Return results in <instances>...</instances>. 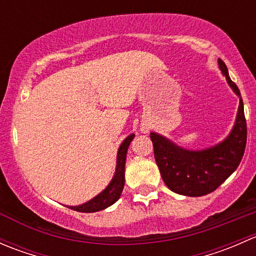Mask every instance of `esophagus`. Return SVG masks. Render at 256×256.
Masks as SVG:
<instances>
[{
	"instance_id": "esophagus-1",
	"label": "esophagus",
	"mask_w": 256,
	"mask_h": 256,
	"mask_svg": "<svg viewBox=\"0 0 256 256\" xmlns=\"http://www.w3.org/2000/svg\"><path fill=\"white\" fill-rule=\"evenodd\" d=\"M144 131H146V130H144Z\"/></svg>"
}]
</instances>
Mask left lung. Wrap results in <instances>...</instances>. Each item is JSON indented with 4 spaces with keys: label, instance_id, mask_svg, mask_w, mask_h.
I'll use <instances>...</instances> for the list:
<instances>
[{
    "label": "left lung",
    "instance_id": "1",
    "mask_svg": "<svg viewBox=\"0 0 256 256\" xmlns=\"http://www.w3.org/2000/svg\"><path fill=\"white\" fill-rule=\"evenodd\" d=\"M219 68L229 85L240 98L236 82L229 78L228 68L218 59ZM154 160L164 182L178 194L200 197L216 190L239 166L246 144V120L240 98L236 124L223 142L200 151H190L174 144L168 138L151 132Z\"/></svg>",
    "mask_w": 256,
    "mask_h": 256
}]
</instances>
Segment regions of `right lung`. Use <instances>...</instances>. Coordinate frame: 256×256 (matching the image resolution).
Here are the masks:
<instances>
[{
	"label": "right lung",
	"mask_w": 256,
	"mask_h": 256,
	"mask_svg": "<svg viewBox=\"0 0 256 256\" xmlns=\"http://www.w3.org/2000/svg\"><path fill=\"white\" fill-rule=\"evenodd\" d=\"M134 138H135V135L131 134L130 136H128L124 140V142L120 144V147H118V158H116V171L112 182L109 183V186L102 193H99L96 197L90 200L89 202L84 203V204L76 206V207L69 206L68 208L76 212H82V213H94V212H99L110 207V206L114 204L120 198L121 192L124 190V184H125L126 154H128V148Z\"/></svg>",
	"instance_id": "1"
}]
</instances>
